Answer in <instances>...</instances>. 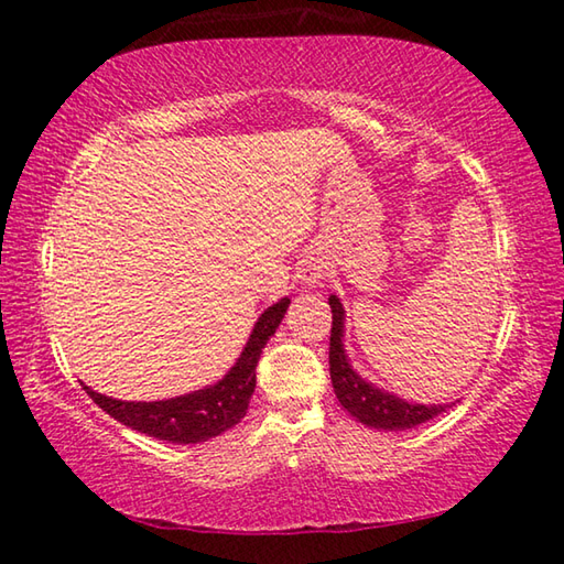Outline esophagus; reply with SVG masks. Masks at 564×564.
Returning a JSON list of instances; mask_svg holds the SVG:
<instances>
[{
	"instance_id": "obj_1",
	"label": "esophagus",
	"mask_w": 564,
	"mask_h": 564,
	"mask_svg": "<svg viewBox=\"0 0 564 564\" xmlns=\"http://www.w3.org/2000/svg\"><path fill=\"white\" fill-rule=\"evenodd\" d=\"M323 269H326V265H323V261H318V259L305 261V265L301 269V279H303V283H305V285H316V283H321V279H323Z\"/></svg>"
}]
</instances>
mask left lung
<instances>
[{
	"mask_svg": "<svg viewBox=\"0 0 564 564\" xmlns=\"http://www.w3.org/2000/svg\"><path fill=\"white\" fill-rule=\"evenodd\" d=\"M330 313H333V326H330V380L333 390H336L338 403L348 410V413L358 420V423L376 427V431H408L420 423H427L435 415L445 413L447 408L455 403H410V400L400 398L390 390H383L370 380L362 378L343 346V333H346V311L338 295L328 299Z\"/></svg>",
	"mask_w": 564,
	"mask_h": 564,
	"instance_id": "8db88e82",
	"label": "left lung"
}]
</instances>
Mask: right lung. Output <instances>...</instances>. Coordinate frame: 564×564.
I'll return each mask as SVG.
<instances>
[{"label": "right lung", "mask_w": 564, "mask_h": 564, "mask_svg": "<svg viewBox=\"0 0 564 564\" xmlns=\"http://www.w3.org/2000/svg\"><path fill=\"white\" fill-rule=\"evenodd\" d=\"M289 303L291 299H281L261 313L241 356L214 386L166 400H119L101 395L89 386H84V390L104 413L137 433H147L149 437L176 445L212 441V437L231 431L246 415L256 390V366H259L265 343L281 326Z\"/></svg>", "instance_id": "add662e5"}]
</instances>
